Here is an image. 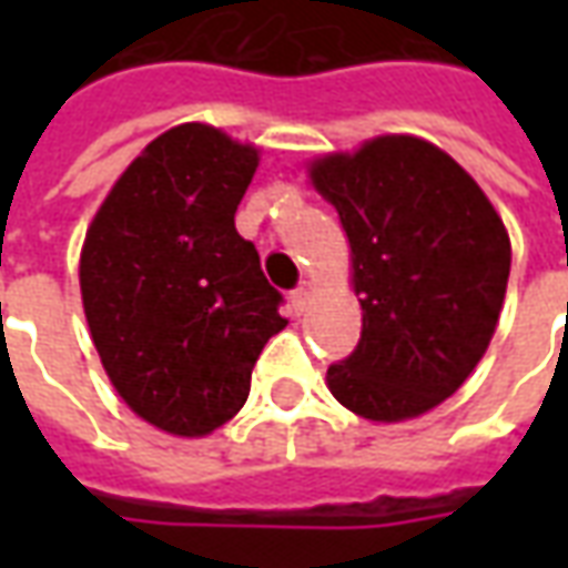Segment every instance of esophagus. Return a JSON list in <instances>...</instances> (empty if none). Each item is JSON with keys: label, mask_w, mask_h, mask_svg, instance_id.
Segmentation results:
<instances>
[{"label": "esophagus", "mask_w": 568, "mask_h": 568, "mask_svg": "<svg viewBox=\"0 0 568 568\" xmlns=\"http://www.w3.org/2000/svg\"><path fill=\"white\" fill-rule=\"evenodd\" d=\"M313 295H316V285L310 283V280H304V283L297 285L295 292H292V307H295L297 316H301V313L307 310V304L313 301Z\"/></svg>", "instance_id": "34e87169"}]
</instances>
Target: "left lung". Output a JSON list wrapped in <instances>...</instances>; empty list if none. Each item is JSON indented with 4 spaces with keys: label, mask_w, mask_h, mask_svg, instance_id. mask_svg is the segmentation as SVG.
I'll list each match as a JSON object with an SVG mask.
<instances>
[{
    "label": "left lung",
    "mask_w": 568,
    "mask_h": 568,
    "mask_svg": "<svg viewBox=\"0 0 568 568\" xmlns=\"http://www.w3.org/2000/svg\"><path fill=\"white\" fill-rule=\"evenodd\" d=\"M349 240L362 337L328 368L332 395L371 423L450 398L487 353L511 271L501 215L438 145L383 133L307 163Z\"/></svg>",
    "instance_id": "obj_1"
}]
</instances>
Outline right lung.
I'll return each mask as SVG.
<instances>
[{
	"label": "right lung",
	"instance_id": "add662e5",
	"mask_svg": "<svg viewBox=\"0 0 568 568\" xmlns=\"http://www.w3.org/2000/svg\"><path fill=\"white\" fill-rule=\"evenodd\" d=\"M261 149L200 121L130 161L79 258L93 346L124 405L175 438H206L246 405L261 349L288 325L234 215Z\"/></svg>",
	"mask_w": 568,
	"mask_h": 568
}]
</instances>
